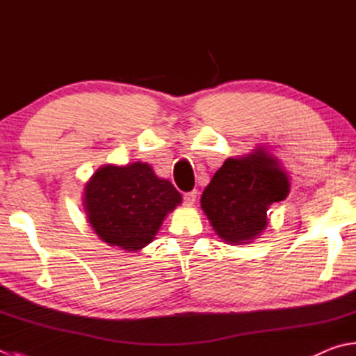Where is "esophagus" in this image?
<instances>
[{"label":"esophagus","instance_id":"34e87169","mask_svg":"<svg viewBox=\"0 0 356 356\" xmlns=\"http://www.w3.org/2000/svg\"><path fill=\"white\" fill-rule=\"evenodd\" d=\"M195 201H197V192L195 191L184 193V206L191 207V206L195 204Z\"/></svg>","mask_w":356,"mask_h":356}]
</instances>
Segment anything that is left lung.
<instances>
[{"instance_id":"obj_1","label":"left lung","mask_w":356,"mask_h":356,"mask_svg":"<svg viewBox=\"0 0 356 356\" xmlns=\"http://www.w3.org/2000/svg\"><path fill=\"white\" fill-rule=\"evenodd\" d=\"M290 177L277 156L257 145L227 158L201 195V209L227 245H246L266 229L268 209L290 193Z\"/></svg>"}]
</instances>
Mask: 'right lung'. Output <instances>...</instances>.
I'll list each match as a JSON object with an SVG mask.
<instances>
[{
  "label": "right lung",
  "mask_w": 356,
  "mask_h": 356,
  "mask_svg": "<svg viewBox=\"0 0 356 356\" xmlns=\"http://www.w3.org/2000/svg\"><path fill=\"white\" fill-rule=\"evenodd\" d=\"M183 197L169 179L147 163L105 164L86 181L82 206L96 236L127 252L143 250L181 204Z\"/></svg>",
  "instance_id": "1"
}]
</instances>
